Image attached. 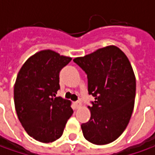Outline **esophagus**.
<instances>
[{
  "label": "esophagus",
  "mask_w": 155,
  "mask_h": 155,
  "mask_svg": "<svg viewBox=\"0 0 155 155\" xmlns=\"http://www.w3.org/2000/svg\"><path fill=\"white\" fill-rule=\"evenodd\" d=\"M81 103L80 102H76V103H74V106H75V109H79L81 107Z\"/></svg>",
  "instance_id": "esophagus-1"
}]
</instances>
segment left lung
Listing matches in <instances>:
<instances>
[{"label":"left lung","mask_w":155,"mask_h":155,"mask_svg":"<svg viewBox=\"0 0 155 155\" xmlns=\"http://www.w3.org/2000/svg\"><path fill=\"white\" fill-rule=\"evenodd\" d=\"M73 61L86 72L88 91L95 97L90 121L81 125L84 136L96 145L113 142L127 128L134 110L136 84L128 57L112 45Z\"/></svg>","instance_id":"obj_1"}]
</instances>
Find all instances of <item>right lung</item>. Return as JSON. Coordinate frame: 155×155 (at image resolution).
Returning <instances> with one entry per match:
<instances>
[{
  "label": "right lung",
  "mask_w": 155,
  "mask_h": 155,
  "mask_svg": "<svg viewBox=\"0 0 155 155\" xmlns=\"http://www.w3.org/2000/svg\"><path fill=\"white\" fill-rule=\"evenodd\" d=\"M71 60L47 49L29 57L19 71L15 87V110L22 127L34 140L49 143L61 137L73 114L71 101L56 97L59 71Z\"/></svg>",
  "instance_id": "obj_1"
}]
</instances>
